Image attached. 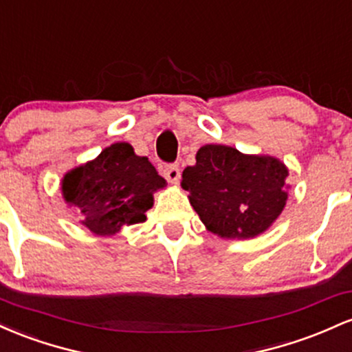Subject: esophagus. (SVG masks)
<instances>
[{
	"label": "esophagus",
	"instance_id": "34e87169",
	"mask_svg": "<svg viewBox=\"0 0 352 352\" xmlns=\"http://www.w3.org/2000/svg\"><path fill=\"white\" fill-rule=\"evenodd\" d=\"M163 176L168 179V183L176 184L181 177V171L176 164H166L163 168Z\"/></svg>",
	"mask_w": 352,
	"mask_h": 352
}]
</instances>
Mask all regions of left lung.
I'll return each instance as SVG.
<instances>
[{
    "mask_svg": "<svg viewBox=\"0 0 352 352\" xmlns=\"http://www.w3.org/2000/svg\"><path fill=\"white\" fill-rule=\"evenodd\" d=\"M287 168L272 156L206 144L183 171L189 203L208 231L228 239L261 234L286 206Z\"/></svg>",
    "mask_w": 352,
    "mask_h": 352,
    "instance_id": "1",
    "label": "left lung"
}]
</instances>
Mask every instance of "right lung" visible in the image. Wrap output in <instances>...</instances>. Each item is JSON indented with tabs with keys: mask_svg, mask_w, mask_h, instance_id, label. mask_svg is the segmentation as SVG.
Masks as SVG:
<instances>
[{
	"mask_svg": "<svg viewBox=\"0 0 352 352\" xmlns=\"http://www.w3.org/2000/svg\"><path fill=\"white\" fill-rule=\"evenodd\" d=\"M166 179L146 156L128 143H114L96 160L66 173L63 197L80 211L81 224L98 236H113L124 226L146 221L153 195Z\"/></svg>",
	"mask_w": 352,
	"mask_h": 352,
	"instance_id": "add662e5",
	"label": "right lung"
}]
</instances>
